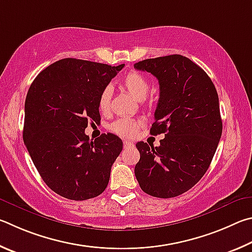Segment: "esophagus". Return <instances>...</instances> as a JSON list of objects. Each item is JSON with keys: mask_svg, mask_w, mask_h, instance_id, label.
I'll list each match as a JSON object with an SVG mask.
<instances>
[{"mask_svg": "<svg viewBox=\"0 0 252 252\" xmlns=\"http://www.w3.org/2000/svg\"><path fill=\"white\" fill-rule=\"evenodd\" d=\"M131 145H133V143L131 142H129V140H125V142H124V147H128V146H131Z\"/></svg>", "mask_w": 252, "mask_h": 252, "instance_id": "1", "label": "esophagus"}]
</instances>
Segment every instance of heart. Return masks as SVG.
<instances>
[{"instance_id":"heart-1","label":"heart","mask_w":252,"mask_h":252,"mask_svg":"<svg viewBox=\"0 0 252 252\" xmlns=\"http://www.w3.org/2000/svg\"><path fill=\"white\" fill-rule=\"evenodd\" d=\"M122 87L127 93H129L136 100L140 101L147 97L151 90V84L144 75L138 72H130L124 77ZM110 100H112V90L109 87H105L98 97V109L101 113L106 114L109 112ZM140 122L136 119L121 118L110 125V129L123 137H134L137 134Z\"/></svg>"}]
</instances>
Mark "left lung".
Returning a JSON list of instances; mask_svg holds the SVG:
<instances>
[{
    "label": "left lung",
    "mask_w": 252,
    "mask_h": 252,
    "mask_svg": "<svg viewBox=\"0 0 252 252\" xmlns=\"http://www.w3.org/2000/svg\"><path fill=\"white\" fill-rule=\"evenodd\" d=\"M159 83L151 134H165L158 147L139 142L135 176L157 198H173L199 182L213 160L222 133L217 91L204 69L183 55L148 59L134 65Z\"/></svg>",
    "instance_id": "left-lung-1"
}]
</instances>
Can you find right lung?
Instances as JSON below:
<instances>
[{"instance_id": "right-lung-1", "label": "right lung", "mask_w": 252, "mask_h": 252, "mask_svg": "<svg viewBox=\"0 0 252 252\" xmlns=\"http://www.w3.org/2000/svg\"><path fill=\"white\" fill-rule=\"evenodd\" d=\"M125 66L64 59L47 66L31 84L25 99L23 139L48 187L70 200L97 197L123 149L121 138L85 135L98 122V97Z\"/></svg>"}]
</instances>
